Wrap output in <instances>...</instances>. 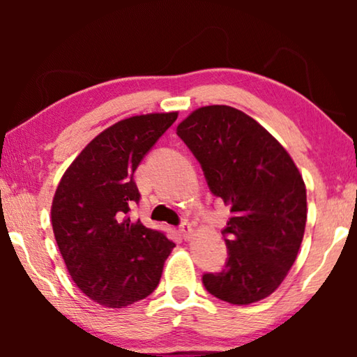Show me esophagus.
<instances>
[{
  "label": "esophagus",
  "mask_w": 357,
  "mask_h": 357,
  "mask_svg": "<svg viewBox=\"0 0 357 357\" xmlns=\"http://www.w3.org/2000/svg\"><path fill=\"white\" fill-rule=\"evenodd\" d=\"M178 232H180V236H182L185 241H188L190 237H192V234H193V229H192V226H190L188 222H182L178 226Z\"/></svg>",
  "instance_id": "obj_1"
}]
</instances>
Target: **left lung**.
I'll return each mask as SVG.
<instances>
[{"label":"left lung","mask_w":357,"mask_h":357,"mask_svg":"<svg viewBox=\"0 0 357 357\" xmlns=\"http://www.w3.org/2000/svg\"><path fill=\"white\" fill-rule=\"evenodd\" d=\"M177 135L202 165L209 192L232 213L222 229L226 265L204 273V287L236 305L265 299L291 270L304 237L307 195L294 160L260 123L229 105L195 110Z\"/></svg>","instance_id":"8db88e82"}]
</instances>
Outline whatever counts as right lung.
Masks as SVG:
<instances>
[{
    "label": "right lung",
    "instance_id": "right-lung-1",
    "mask_svg": "<svg viewBox=\"0 0 357 357\" xmlns=\"http://www.w3.org/2000/svg\"><path fill=\"white\" fill-rule=\"evenodd\" d=\"M177 112L136 115L102 131L73 160L52 204L58 248L76 286L97 304L126 307L159 284L175 243L131 221L135 170Z\"/></svg>",
    "mask_w": 357,
    "mask_h": 357
}]
</instances>
